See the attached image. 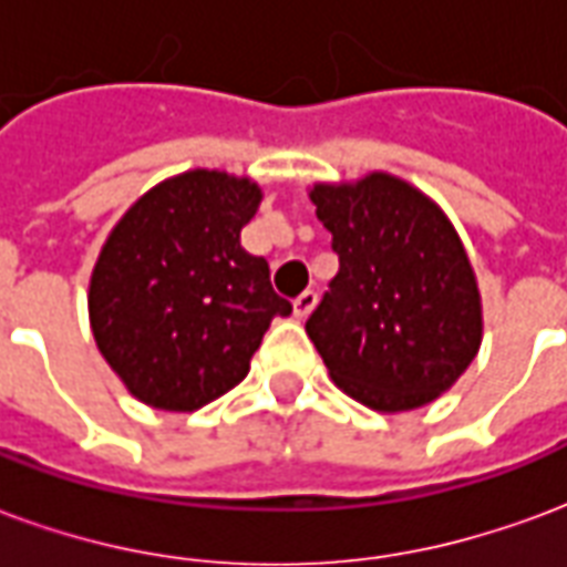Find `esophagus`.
I'll list each match as a JSON object with an SVG mask.
<instances>
[{
  "label": "esophagus",
  "mask_w": 567,
  "mask_h": 567,
  "mask_svg": "<svg viewBox=\"0 0 567 567\" xmlns=\"http://www.w3.org/2000/svg\"><path fill=\"white\" fill-rule=\"evenodd\" d=\"M313 305H317V292L313 289H305V292H299V299L292 301V311H296V317H308V313L313 311Z\"/></svg>",
  "instance_id": "esophagus-1"
}]
</instances>
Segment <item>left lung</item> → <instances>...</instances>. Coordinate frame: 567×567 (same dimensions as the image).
Segmentation results:
<instances>
[{
  "instance_id": "obj_1",
  "label": "left lung",
  "mask_w": 567,
  "mask_h": 567,
  "mask_svg": "<svg viewBox=\"0 0 567 567\" xmlns=\"http://www.w3.org/2000/svg\"><path fill=\"white\" fill-rule=\"evenodd\" d=\"M338 275L305 332L332 380L374 411L435 402L481 350V292L456 229L399 177L317 184Z\"/></svg>"
}]
</instances>
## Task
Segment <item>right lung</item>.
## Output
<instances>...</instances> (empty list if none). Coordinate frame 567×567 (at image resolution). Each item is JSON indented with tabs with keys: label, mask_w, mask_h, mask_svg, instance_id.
<instances>
[{
	"label": "right lung",
	"mask_w": 567,
	"mask_h": 567,
	"mask_svg": "<svg viewBox=\"0 0 567 567\" xmlns=\"http://www.w3.org/2000/svg\"><path fill=\"white\" fill-rule=\"evenodd\" d=\"M259 187L184 172L144 193L114 226L90 280L99 353L138 402L196 411L250 371L262 334L292 305L262 256L241 247Z\"/></svg>",
	"instance_id": "1"
}]
</instances>
